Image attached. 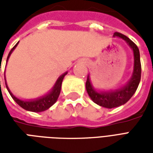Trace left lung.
Here are the masks:
<instances>
[{"mask_svg":"<svg viewBox=\"0 0 153 153\" xmlns=\"http://www.w3.org/2000/svg\"><path fill=\"white\" fill-rule=\"evenodd\" d=\"M113 37L120 38L125 41L132 49L134 53V69L131 78L126 84L119 88L111 90H97L91 83L90 75H88L86 82L87 93L93 102L108 109L122 106L130 99L138 88L141 79V62L138 47L128 38L120 33H115Z\"/></svg>","mask_w":153,"mask_h":153,"instance_id":"8db88e82","label":"left lung"}]
</instances>
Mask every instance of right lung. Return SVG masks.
Here are the masks:
<instances>
[{"label": "right lung", "mask_w": 153, "mask_h": 153, "mask_svg": "<svg viewBox=\"0 0 153 153\" xmlns=\"http://www.w3.org/2000/svg\"><path fill=\"white\" fill-rule=\"evenodd\" d=\"M19 44V42H17V44L15 45V47H13L11 49V51H10V53L8 55V57H7V60H6V63L8 61L9 58L10 56V55L13 52V51L15 50V47H17V45ZM68 72H65L63 74H61L58 79H57L56 82L54 84L53 88H51L49 93H47V94H45L43 96H41L39 97H37L35 99H30V100H23L19 99L17 97H15L13 93H11V91L9 88L8 85H7V83H6V79H5V86H6V88L8 90L9 93L10 94V96L13 99L15 100V102L19 106H20L22 108H24L26 111H33V112H42V111H44L46 110L49 109L51 106L55 104V102H56L58 97H59V95L60 93V89H61V84H62V81H63L64 77L66 75Z\"/></svg>", "instance_id": "1"}]
</instances>
